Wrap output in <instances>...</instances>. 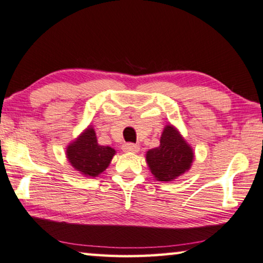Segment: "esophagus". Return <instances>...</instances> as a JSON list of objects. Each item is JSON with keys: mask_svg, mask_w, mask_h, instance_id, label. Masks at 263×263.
Listing matches in <instances>:
<instances>
[{"mask_svg": "<svg viewBox=\"0 0 263 263\" xmlns=\"http://www.w3.org/2000/svg\"><path fill=\"white\" fill-rule=\"evenodd\" d=\"M122 148H123V152L125 153H138L140 149L139 146L135 144H125L123 145Z\"/></svg>", "mask_w": 263, "mask_h": 263, "instance_id": "esophagus-1", "label": "esophagus"}]
</instances>
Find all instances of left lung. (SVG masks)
I'll use <instances>...</instances> for the list:
<instances>
[{
  "label": "left lung",
  "instance_id": "obj_1",
  "mask_svg": "<svg viewBox=\"0 0 263 263\" xmlns=\"http://www.w3.org/2000/svg\"><path fill=\"white\" fill-rule=\"evenodd\" d=\"M193 147L177 128L168 124L160 137V146L146 152V162L157 181L172 182L191 168Z\"/></svg>",
  "mask_w": 263,
  "mask_h": 263
}]
</instances>
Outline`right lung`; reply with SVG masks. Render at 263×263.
I'll list each match as a JSON object with an SVG mask.
<instances>
[{
    "label": "right lung",
    "instance_id": "obj_1",
    "mask_svg": "<svg viewBox=\"0 0 263 263\" xmlns=\"http://www.w3.org/2000/svg\"><path fill=\"white\" fill-rule=\"evenodd\" d=\"M116 151L97 142L95 130L89 125L66 148V157L75 171L84 177H97L112 160Z\"/></svg>",
    "mask_w": 263,
    "mask_h": 263
}]
</instances>
